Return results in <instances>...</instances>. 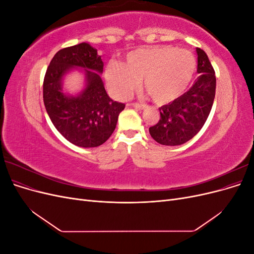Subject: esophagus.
I'll use <instances>...</instances> for the list:
<instances>
[{"label":"esophagus","instance_id":"esophagus-1","mask_svg":"<svg viewBox=\"0 0 254 254\" xmlns=\"http://www.w3.org/2000/svg\"><path fill=\"white\" fill-rule=\"evenodd\" d=\"M128 106H131V107H133V108H135V109H139V110H143V109H145L146 107V105H144V104H137V103H132V104H128Z\"/></svg>","mask_w":254,"mask_h":254}]
</instances>
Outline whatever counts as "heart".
Wrapping results in <instances>:
<instances>
[{
  "mask_svg": "<svg viewBox=\"0 0 254 254\" xmlns=\"http://www.w3.org/2000/svg\"><path fill=\"white\" fill-rule=\"evenodd\" d=\"M196 72V59L187 50L151 47L130 53L124 65L110 63L105 77L113 93L125 97L143 79V88L157 104H167L181 96Z\"/></svg>",
  "mask_w": 254,
  "mask_h": 254,
  "instance_id": "heart-1",
  "label": "heart"
}]
</instances>
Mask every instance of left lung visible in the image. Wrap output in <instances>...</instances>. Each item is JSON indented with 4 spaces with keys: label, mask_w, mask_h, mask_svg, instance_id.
<instances>
[{
    "label": "left lung",
    "mask_w": 254,
    "mask_h": 254,
    "mask_svg": "<svg viewBox=\"0 0 254 254\" xmlns=\"http://www.w3.org/2000/svg\"><path fill=\"white\" fill-rule=\"evenodd\" d=\"M196 52L199 77L188 92L159 108L160 120L149 128L152 139L162 145L177 146L193 139L211 112L216 90L215 71L204 51L197 48Z\"/></svg>",
    "instance_id": "8db88e82"
}]
</instances>
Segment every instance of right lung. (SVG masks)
Returning a JSON list of instances; mask_svg holds the SVG:
<instances>
[{
    "label": "right lung",
    "instance_id": "right-lung-1",
    "mask_svg": "<svg viewBox=\"0 0 254 254\" xmlns=\"http://www.w3.org/2000/svg\"><path fill=\"white\" fill-rule=\"evenodd\" d=\"M74 67L85 68L86 87L79 95H64L63 76ZM104 63L97 50L82 42L58 51L43 80V102L53 125L79 147H97L113 133L125 105L107 94L101 78ZM98 73H96V72Z\"/></svg>",
    "mask_w": 254,
    "mask_h": 254
}]
</instances>
